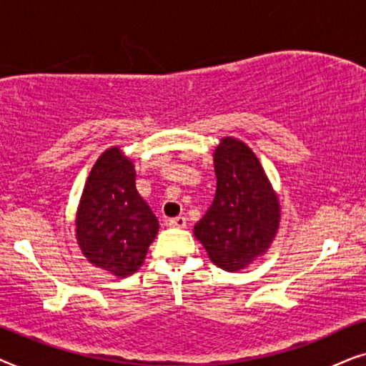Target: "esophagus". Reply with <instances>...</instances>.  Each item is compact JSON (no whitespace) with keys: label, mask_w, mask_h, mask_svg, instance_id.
I'll list each match as a JSON object with an SVG mask.
<instances>
[{"label":"esophagus","mask_w":366,"mask_h":366,"mask_svg":"<svg viewBox=\"0 0 366 366\" xmlns=\"http://www.w3.org/2000/svg\"><path fill=\"white\" fill-rule=\"evenodd\" d=\"M186 224H187V219L184 216H177V217L169 219V226L170 227H186Z\"/></svg>","instance_id":"34e87169"}]
</instances>
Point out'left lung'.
Here are the masks:
<instances>
[{
	"label": "left lung",
	"mask_w": 366,
	"mask_h": 366,
	"mask_svg": "<svg viewBox=\"0 0 366 366\" xmlns=\"http://www.w3.org/2000/svg\"><path fill=\"white\" fill-rule=\"evenodd\" d=\"M216 196L194 236L224 271H239L264 254L280 226V202L254 152L222 139L214 152Z\"/></svg>",
	"instance_id": "8db88e82"
}]
</instances>
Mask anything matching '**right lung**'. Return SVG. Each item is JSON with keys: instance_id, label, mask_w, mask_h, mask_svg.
I'll return each mask as SVG.
<instances>
[{"instance_id": "add662e5", "label": "right lung", "mask_w": 366, "mask_h": 366, "mask_svg": "<svg viewBox=\"0 0 366 366\" xmlns=\"http://www.w3.org/2000/svg\"><path fill=\"white\" fill-rule=\"evenodd\" d=\"M159 221L135 189V170L119 147L100 155L86 179L76 239L92 264L125 277L142 266Z\"/></svg>"}]
</instances>
